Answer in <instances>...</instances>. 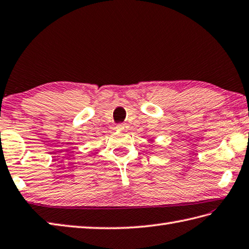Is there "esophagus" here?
<instances>
[{"mask_svg": "<svg viewBox=\"0 0 249 249\" xmlns=\"http://www.w3.org/2000/svg\"><path fill=\"white\" fill-rule=\"evenodd\" d=\"M127 124L126 123H120V124H118L116 125V128L118 129H120V130H124V129H127Z\"/></svg>", "mask_w": 249, "mask_h": 249, "instance_id": "1", "label": "esophagus"}]
</instances>
